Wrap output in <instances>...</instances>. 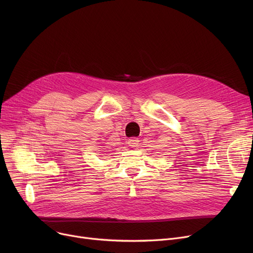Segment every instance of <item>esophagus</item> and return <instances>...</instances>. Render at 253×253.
I'll list each match as a JSON object with an SVG mask.
<instances>
[{"label": "esophagus", "instance_id": "obj_1", "mask_svg": "<svg viewBox=\"0 0 253 253\" xmlns=\"http://www.w3.org/2000/svg\"><path fill=\"white\" fill-rule=\"evenodd\" d=\"M128 144H129V147H131V148H136V147H138L139 140L136 137H132V138L128 139Z\"/></svg>", "mask_w": 253, "mask_h": 253}]
</instances>
